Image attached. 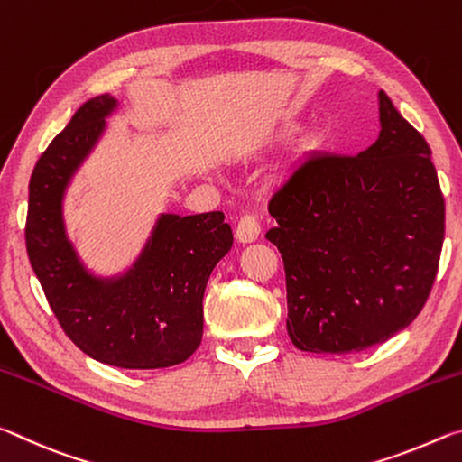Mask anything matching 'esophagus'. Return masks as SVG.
<instances>
[{
    "mask_svg": "<svg viewBox=\"0 0 462 462\" xmlns=\"http://www.w3.org/2000/svg\"><path fill=\"white\" fill-rule=\"evenodd\" d=\"M261 234V224L256 220V216L253 214H246L240 217V222L236 226V238L242 245H248V242H254L259 238Z\"/></svg>",
    "mask_w": 462,
    "mask_h": 462,
    "instance_id": "34e87169",
    "label": "esophagus"
}]
</instances>
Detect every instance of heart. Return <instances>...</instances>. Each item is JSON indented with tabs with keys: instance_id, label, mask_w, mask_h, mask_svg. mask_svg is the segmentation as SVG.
Returning <instances> with one entry per match:
<instances>
[{
	"instance_id": "heart-1",
	"label": "heart",
	"mask_w": 462,
	"mask_h": 462,
	"mask_svg": "<svg viewBox=\"0 0 462 462\" xmlns=\"http://www.w3.org/2000/svg\"><path fill=\"white\" fill-rule=\"evenodd\" d=\"M293 132H295V124L293 122H283L275 132H273V138H277V140L287 138V136H291Z\"/></svg>"
}]
</instances>
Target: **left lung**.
I'll list each match as a JSON object with an SVG mask.
<instances>
[{
    "mask_svg": "<svg viewBox=\"0 0 462 462\" xmlns=\"http://www.w3.org/2000/svg\"><path fill=\"white\" fill-rule=\"evenodd\" d=\"M379 122L366 151L308 156L269 203L287 332L306 353H358L389 340L416 319L436 279L444 198L432 151L385 91Z\"/></svg>",
    "mask_w": 462,
    "mask_h": 462,
    "instance_id": "obj_1",
    "label": "left lung"
}]
</instances>
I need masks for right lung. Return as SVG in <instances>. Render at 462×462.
Returning a JSON list of instances; mask_svg holds the SVG:
<instances>
[{"instance_id": "obj_1", "label": "right lung", "mask_w": 462, "mask_h": 462, "mask_svg": "<svg viewBox=\"0 0 462 462\" xmlns=\"http://www.w3.org/2000/svg\"><path fill=\"white\" fill-rule=\"evenodd\" d=\"M118 107L109 93L77 109L30 177L28 259L65 334L85 355L120 369H162L189 358L203 334V291L232 248L222 212L161 214L128 271L97 277L67 236L62 199Z\"/></svg>"}]
</instances>
